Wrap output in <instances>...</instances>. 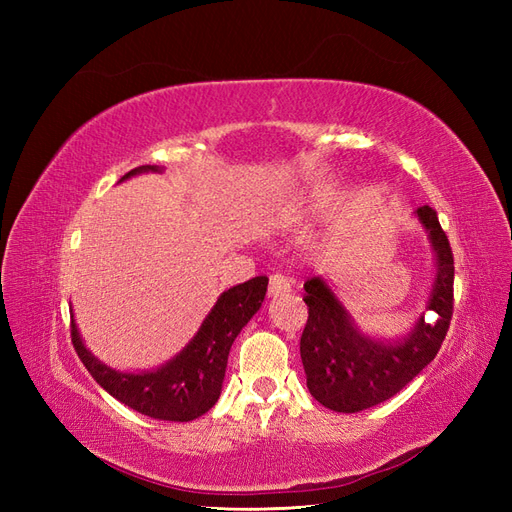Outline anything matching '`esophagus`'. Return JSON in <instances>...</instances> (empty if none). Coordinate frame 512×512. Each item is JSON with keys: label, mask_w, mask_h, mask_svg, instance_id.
<instances>
[{"label": "esophagus", "mask_w": 512, "mask_h": 512, "mask_svg": "<svg viewBox=\"0 0 512 512\" xmlns=\"http://www.w3.org/2000/svg\"><path fill=\"white\" fill-rule=\"evenodd\" d=\"M292 288V280H288L286 275L275 273L269 280V297H282V294H288Z\"/></svg>", "instance_id": "obj_1"}]
</instances>
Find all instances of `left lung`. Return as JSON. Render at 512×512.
Here are the masks:
<instances>
[{
	"label": "left lung",
	"instance_id": "8db88e82",
	"mask_svg": "<svg viewBox=\"0 0 512 512\" xmlns=\"http://www.w3.org/2000/svg\"><path fill=\"white\" fill-rule=\"evenodd\" d=\"M421 224L433 252V280L423 312L410 331L397 339L367 335L324 277L305 282L309 316L301 335V361L307 389L333 412H361L397 395L436 359L453 316V252L438 215L418 207ZM437 314L429 321L426 312Z\"/></svg>",
	"mask_w": 512,
	"mask_h": 512
}]
</instances>
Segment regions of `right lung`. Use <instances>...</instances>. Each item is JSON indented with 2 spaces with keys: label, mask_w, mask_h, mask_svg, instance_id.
<instances>
[{
  "label": "right lung",
  "mask_w": 512,
  "mask_h": 512,
  "mask_svg": "<svg viewBox=\"0 0 512 512\" xmlns=\"http://www.w3.org/2000/svg\"><path fill=\"white\" fill-rule=\"evenodd\" d=\"M162 170L156 164L138 166L123 175L119 183ZM267 286L269 277L260 275L224 290L188 346L158 369L130 374L104 365L85 346L74 312H70L72 344L89 374L121 404L158 421L188 423L209 412L220 399L230 346L265 301Z\"/></svg>",
  "instance_id": "obj_1"
}]
</instances>
